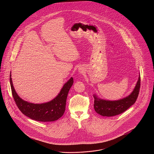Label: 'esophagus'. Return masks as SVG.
Wrapping results in <instances>:
<instances>
[{"label": "esophagus", "instance_id": "obj_1", "mask_svg": "<svg viewBox=\"0 0 154 154\" xmlns=\"http://www.w3.org/2000/svg\"><path fill=\"white\" fill-rule=\"evenodd\" d=\"M79 71H80V73H82V69H79Z\"/></svg>", "mask_w": 154, "mask_h": 154}]
</instances>
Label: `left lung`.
Returning a JSON list of instances; mask_svg holds the SVG:
<instances>
[{
    "mask_svg": "<svg viewBox=\"0 0 154 154\" xmlns=\"http://www.w3.org/2000/svg\"><path fill=\"white\" fill-rule=\"evenodd\" d=\"M140 82L139 75L137 84L131 94L118 100H105L99 99L95 95L94 96V107L96 112L104 117L116 116L124 112L136 102L139 94Z\"/></svg>",
    "mask_w": 154,
    "mask_h": 154,
    "instance_id": "1",
    "label": "left lung"
}]
</instances>
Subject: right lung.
Segmentation results:
<instances>
[{
	"mask_svg": "<svg viewBox=\"0 0 154 154\" xmlns=\"http://www.w3.org/2000/svg\"><path fill=\"white\" fill-rule=\"evenodd\" d=\"M11 76L10 73V82L12 95L18 108L25 116L37 121L52 122L57 121L63 115L67 95L73 84L72 77L63 85L58 95L52 100L42 104H34L27 102L18 96L13 87Z\"/></svg>",
	"mask_w": 154,
	"mask_h": 154,
	"instance_id": "obj_1",
	"label": "right lung"
}]
</instances>
